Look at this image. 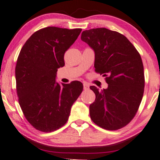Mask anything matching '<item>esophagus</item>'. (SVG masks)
I'll return each instance as SVG.
<instances>
[{
	"label": "esophagus",
	"mask_w": 160,
	"mask_h": 160,
	"mask_svg": "<svg viewBox=\"0 0 160 160\" xmlns=\"http://www.w3.org/2000/svg\"><path fill=\"white\" fill-rule=\"evenodd\" d=\"M89 85L86 82H84L83 83V88H84V90H88L89 89Z\"/></svg>",
	"instance_id": "1"
}]
</instances>
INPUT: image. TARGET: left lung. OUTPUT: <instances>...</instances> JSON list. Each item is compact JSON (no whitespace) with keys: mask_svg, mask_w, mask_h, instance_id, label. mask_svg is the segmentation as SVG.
<instances>
[{"mask_svg":"<svg viewBox=\"0 0 160 160\" xmlns=\"http://www.w3.org/2000/svg\"><path fill=\"white\" fill-rule=\"evenodd\" d=\"M81 40L93 49L95 72L106 77L108 85L101 90L90 87L95 94L90 118L107 130L124 127L134 117L144 94L141 56L125 36L106 28L85 30Z\"/></svg>","mask_w":160,"mask_h":160,"instance_id":"left-lung-1","label":"left lung"}]
</instances>
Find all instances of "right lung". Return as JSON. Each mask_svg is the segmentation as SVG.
<instances>
[{
    "label": "right lung",
    "instance_id": "add662e5",
    "mask_svg": "<svg viewBox=\"0 0 160 160\" xmlns=\"http://www.w3.org/2000/svg\"><path fill=\"white\" fill-rule=\"evenodd\" d=\"M81 28L49 27L34 32L21 49L15 74L18 102L26 118L36 129L51 132L68 120L71 107L82 91L79 81L56 82L64 54L78 39Z\"/></svg>",
    "mask_w": 160,
    "mask_h": 160
}]
</instances>
